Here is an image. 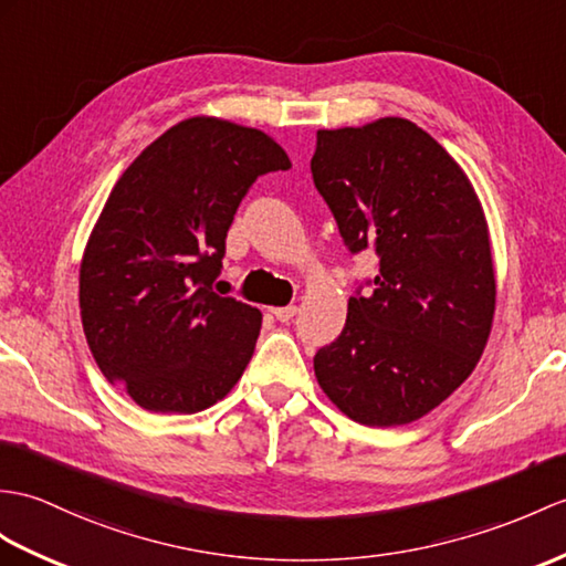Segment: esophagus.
<instances>
[{
    "label": "esophagus",
    "mask_w": 566,
    "mask_h": 566,
    "mask_svg": "<svg viewBox=\"0 0 566 566\" xmlns=\"http://www.w3.org/2000/svg\"><path fill=\"white\" fill-rule=\"evenodd\" d=\"M296 306H282V308H272V315L277 318L280 323H289L296 315Z\"/></svg>",
    "instance_id": "esophagus-1"
}]
</instances>
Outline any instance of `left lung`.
Here are the masks:
<instances>
[{"label": "left lung", "mask_w": 566, "mask_h": 566, "mask_svg": "<svg viewBox=\"0 0 566 566\" xmlns=\"http://www.w3.org/2000/svg\"><path fill=\"white\" fill-rule=\"evenodd\" d=\"M315 190L352 255L374 248L335 343L313 357L325 396L354 422L410 424L475 369L494 318L488 221L449 151L402 117L321 129Z\"/></svg>", "instance_id": "1"}]
</instances>
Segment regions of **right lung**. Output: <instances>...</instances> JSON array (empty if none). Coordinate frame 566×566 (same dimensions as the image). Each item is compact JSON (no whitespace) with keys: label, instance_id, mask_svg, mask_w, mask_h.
Returning <instances> with one entry per match:
<instances>
[{"label":"right lung","instance_id":"right-lung-1","mask_svg":"<svg viewBox=\"0 0 566 566\" xmlns=\"http://www.w3.org/2000/svg\"><path fill=\"white\" fill-rule=\"evenodd\" d=\"M289 168L260 129L190 117L115 182L82 260L78 306L98 369L144 410H207L251 361L262 315L212 284L241 200Z\"/></svg>","mask_w":566,"mask_h":566}]
</instances>
